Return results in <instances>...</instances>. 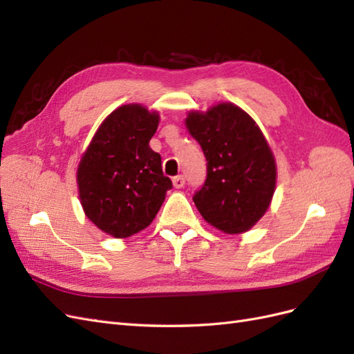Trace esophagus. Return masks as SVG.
<instances>
[{
	"instance_id": "esophagus-1",
	"label": "esophagus",
	"mask_w": 354,
	"mask_h": 354,
	"mask_svg": "<svg viewBox=\"0 0 354 354\" xmlns=\"http://www.w3.org/2000/svg\"><path fill=\"white\" fill-rule=\"evenodd\" d=\"M171 180H174V187H175V188H183V187L185 185V178H184L183 175L175 176Z\"/></svg>"
}]
</instances>
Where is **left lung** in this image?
<instances>
[{
  "instance_id": "obj_1",
  "label": "left lung",
  "mask_w": 354,
  "mask_h": 354,
  "mask_svg": "<svg viewBox=\"0 0 354 354\" xmlns=\"http://www.w3.org/2000/svg\"><path fill=\"white\" fill-rule=\"evenodd\" d=\"M185 124L203 149L207 175L193 196L206 222L227 234L250 230L266 214L276 188V161L249 114L234 104L189 113Z\"/></svg>"
}]
</instances>
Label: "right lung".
Returning <instances> with one entry per match:
<instances>
[{"label": "right lung", "instance_id": "1", "mask_svg": "<svg viewBox=\"0 0 354 354\" xmlns=\"http://www.w3.org/2000/svg\"><path fill=\"white\" fill-rule=\"evenodd\" d=\"M160 117L138 104L113 111L99 126L77 170L86 216L106 234L124 239L147 228L171 180L149 148Z\"/></svg>", "mask_w": 354, "mask_h": 354}]
</instances>
